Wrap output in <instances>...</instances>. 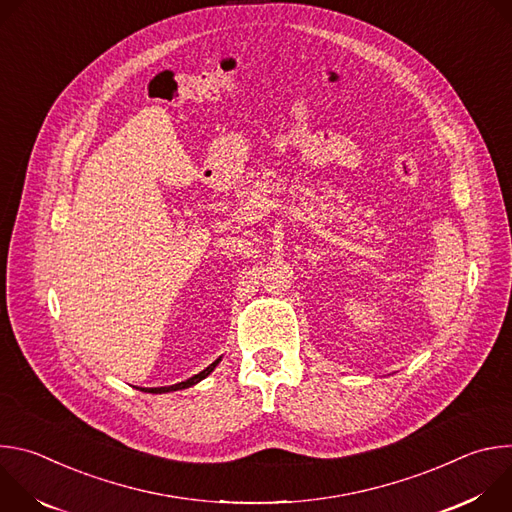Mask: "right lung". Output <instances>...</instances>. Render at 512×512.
<instances>
[{
  "label": "right lung",
  "instance_id": "add662e5",
  "mask_svg": "<svg viewBox=\"0 0 512 512\" xmlns=\"http://www.w3.org/2000/svg\"><path fill=\"white\" fill-rule=\"evenodd\" d=\"M221 360V358H218ZM218 360H214L210 367H206L202 373H198V375H194V377H190L188 381H182V383H178V385H170V387H152V389H141V391H145V393H170V391H178V389H186V387H192V385H196L198 381H202V379H206L212 371H214V367L218 364Z\"/></svg>",
  "mask_w": 512,
  "mask_h": 512
}]
</instances>
